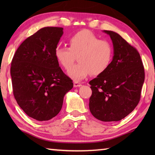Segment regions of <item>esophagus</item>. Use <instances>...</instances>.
I'll return each instance as SVG.
<instances>
[{
  "label": "esophagus",
  "mask_w": 155,
  "mask_h": 155,
  "mask_svg": "<svg viewBox=\"0 0 155 155\" xmlns=\"http://www.w3.org/2000/svg\"><path fill=\"white\" fill-rule=\"evenodd\" d=\"M74 87H80L82 86V84L80 83V82H78V81H75L74 82Z\"/></svg>",
  "instance_id": "1"
}]
</instances>
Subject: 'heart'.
Listing matches in <instances>:
<instances>
[{
    "label": "heart",
    "mask_w": 155,
    "mask_h": 155,
    "mask_svg": "<svg viewBox=\"0 0 155 155\" xmlns=\"http://www.w3.org/2000/svg\"><path fill=\"white\" fill-rule=\"evenodd\" d=\"M69 48L58 46L55 50L58 62L68 69L78 56L79 63L68 71V75L75 81H80L92 73L99 75L109 66L113 58V48L105 40H100L88 30H81L68 39Z\"/></svg>",
    "instance_id": "heart-1"
}]
</instances>
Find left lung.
Listing matches in <instances>:
<instances>
[{"instance_id":"obj_1","label":"left lung","mask_w":155,"mask_h":155,"mask_svg":"<svg viewBox=\"0 0 155 155\" xmlns=\"http://www.w3.org/2000/svg\"><path fill=\"white\" fill-rule=\"evenodd\" d=\"M103 31L111 38L114 56L108 68L89 82L92 91L89 107L97 119L118 121L139 103L145 71L136 48L115 31Z\"/></svg>"}]
</instances>
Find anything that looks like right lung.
Masks as SVG:
<instances>
[{"label": "right lung", "instance_id": "add662e5", "mask_svg": "<svg viewBox=\"0 0 155 155\" xmlns=\"http://www.w3.org/2000/svg\"><path fill=\"white\" fill-rule=\"evenodd\" d=\"M63 30L40 29L20 44L11 63L15 98L27 115L39 121L51 119L60 112L65 94L73 87L54 54Z\"/></svg>", "mask_w": 155, "mask_h": 155}]
</instances>
